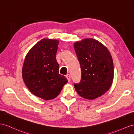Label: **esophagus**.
<instances>
[{"mask_svg": "<svg viewBox=\"0 0 134 134\" xmlns=\"http://www.w3.org/2000/svg\"><path fill=\"white\" fill-rule=\"evenodd\" d=\"M66 77L67 79L68 82H70L71 81V76L70 74H67L66 75Z\"/></svg>", "mask_w": 134, "mask_h": 134, "instance_id": "1", "label": "esophagus"}]
</instances>
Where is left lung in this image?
Segmentation results:
<instances>
[{
  "label": "left lung",
  "instance_id": "8db88e82",
  "mask_svg": "<svg viewBox=\"0 0 134 134\" xmlns=\"http://www.w3.org/2000/svg\"><path fill=\"white\" fill-rule=\"evenodd\" d=\"M81 68V80L74 87L81 97L94 99L102 96L111 86L114 76L112 56L104 45L93 39L74 44Z\"/></svg>",
  "mask_w": 134,
  "mask_h": 134
}]
</instances>
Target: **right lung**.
I'll return each mask as SVG.
<instances>
[{"mask_svg": "<svg viewBox=\"0 0 134 134\" xmlns=\"http://www.w3.org/2000/svg\"><path fill=\"white\" fill-rule=\"evenodd\" d=\"M59 41L43 39L27 54L22 68L26 86L36 96L44 100L57 97L67 79L59 74L56 54Z\"/></svg>", "mask_w": 134, "mask_h": 134, "instance_id": "1", "label": "right lung"}]
</instances>
